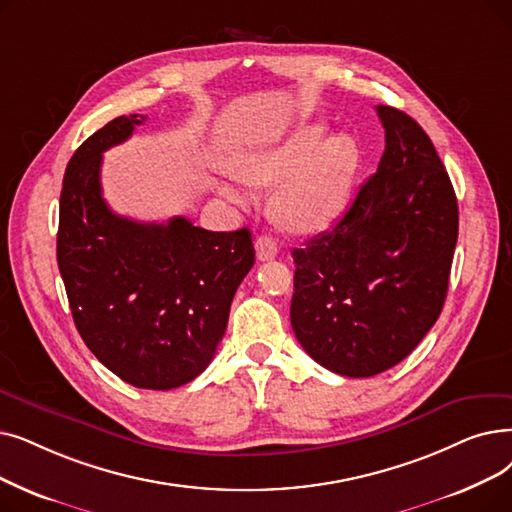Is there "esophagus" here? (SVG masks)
<instances>
[{
    "label": "esophagus",
    "instance_id": "esophagus-1",
    "mask_svg": "<svg viewBox=\"0 0 512 512\" xmlns=\"http://www.w3.org/2000/svg\"><path fill=\"white\" fill-rule=\"evenodd\" d=\"M255 251H257V259H259V261L274 259V257L278 255V242H276L272 236L263 234V236H259V238L255 240Z\"/></svg>",
    "mask_w": 512,
    "mask_h": 512
}]
</instances>
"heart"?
<instances>
[{"instance_id":"1","label":"heart","mask_w":512,"mask_h":512,"mask_svg":"<svg viewBox=\"0 0 512 512\" xmlns=\"http://www.w3.org/2000/svg\"><path fill=\"white\" fill-rule=\"evenodd\" d=\"M326 136V125L305 123L280 142L240 154L236 173L251 184L274 186L272 211L280 224L293 232H320L345 213L360 148L347 133ZM219 192L234 203L247 201V192L232 180L221 182Z\"/></svg>"}]
</instances>
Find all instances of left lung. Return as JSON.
Wrapping results in <instances>:
<instances>
[{"mask_svg":"<svg viewBox=\"0 0 512 512\" xmlns=\"http://www.w3.org/2000/svg\"><path fill=\"white\" fill-rule=\"evenodd\" d=\"M376 113L379 169L335 226L293 251L295 337L353 379L399 364L431 330L458 240L456 194L425 129L393 106Z\"/></svg>","mask_w":512,"mask_h":512,"instance_id":"left-lung-1","label":"left lung"}]
</instances>
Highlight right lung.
Returning a JSON list of instances; mask_svg holds the SVG:
<instances>
[{"label":"right lung","mask_w":512,"mask_h":512,"mask_svg":"<svg viewBox=\"0 0 512 512\" xmlns=\"http://www.w3.org/2000/svg\"><path fill=\"white\" fill-rule=\"evenodd\" d=\"M144 121L117 117L75 150L62 180L56 257L85 345L121 381L167 391L213 360L255 249L247 228L209 232L182 215L142 224L110 211L102 152Z\"/></svg>","instance_id":"obj_1"}]
</instances>
